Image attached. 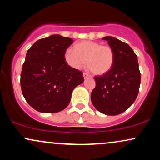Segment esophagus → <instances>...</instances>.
Instances as JSON below:
<instances>
[{
	"label": "esophagus",
	"instance_id": "34e87169",
	"mask_svg": "<svg viewBox=\"0 0 160 160\" xmlns=\"http://www.w3.org/2000/svg\"><path fill=\"white\" fill-rule=\"evenodd\" d=\"M83 78L84 79H86V78H91V76L89 74H86V73H83Z\"/></svg>",
	"mask_w": 160,
	"mask_h": 160
}]
</instances>
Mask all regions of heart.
I'll return each instance as SVG.
<instances>
[{
    "instance_id": "obj_1",
    "label": "heart",
    "mask_w": 160,
    "mask_h": 160,
    "mask_svg": "<svg viewBox=\"0 0 160 160\" xmlns=\"http://www.w3.org/2000/svg\"><path fill=\"white\" fill-rule=\"evenodd\" d=\"M65 59L75 69H80L87 63L91 72L95 75H104L111 71L114 62L113 49L108 45L98 42L82 40L74 46V50L65 51Z\"/></svg>"
}]
</instances>
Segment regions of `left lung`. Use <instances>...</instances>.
<instances>
[{"label":"left lung","mask_w":160,"mask_h":160,"mask_svg":"<svg viewBox=\"0 0 160 160\" xmlns=\"http://www.w3.org/2000/svg\"><path fill=\"white\" fill-rule=\"evenodd\" d=\"M114 54V62L107 74L95 77L96 82L91 101L101 113L114 116L126 111L134 103L139 92L141 74L138 57L127 43L107 36Z\"/></svg>","instance_id":"obj_1"}]
</instances>
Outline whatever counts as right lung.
Listing matches in <instances>:
<instances>
[{"mask_svg": "<svg viewBox=\"0 0 160 160\" xmlns=\"http://www.w3.org/2000/svg\"><path fill=\"white\" fill-rule=\"evenodd\" d=\"M71 38L53 34L38 40L27 51L21 73L22 92L36 111L52 113L67 108L82 72L68 65L65 53Z\"/></svg>", "mask_w": 160, "mask_h": 160, "instance_id": "obj_1", "label": "right lung"}]
</instances>
